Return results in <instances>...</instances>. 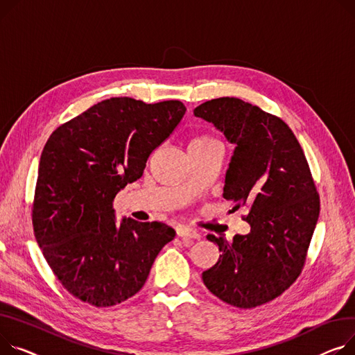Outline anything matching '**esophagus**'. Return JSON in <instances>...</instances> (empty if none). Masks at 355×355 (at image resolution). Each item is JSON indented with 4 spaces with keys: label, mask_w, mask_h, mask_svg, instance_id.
Returning a JSON list of instances; mask_svg holds the SVG:
<instances>
[{
    "label": "esophagus",
    "mask_w": 355,
    "mask_h": 355,
    "mask_svg": "<svg viewBox=\"0 0 355 355\" xmlns=\"http://www.w3.org/2000/svg\"><path fill=\"white\" fill-rule=\"evenodd\" d=\"M177 234L181 239H197V240L201 239V234L197 230H194L191 227H187V225H180L177 228Z\"/></svg>",
    "instance_id": "esophagus-1"
}]
</instances>
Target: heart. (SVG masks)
Listing matches in <instances>:
<instances>
[{
	"mask_svg": "<svg viewBox=\"0 0 355 355\" xmlns=\"http://www.w3.org/2000/svg\"><path fill=\"white\" fill-rule=\"evenodd\" d=\"M214 138H211L208 135H201V137H197L191 141L190 146H204V144H209V143H214Z\"/></svg>",
	"mask_w": 355,
	"mask_h": 355,
	"instance_id": "heart-1",
	"label": "heart"
}]
</instances>
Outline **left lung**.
<instances>
[{"label": "left lung", "mask_w": 355, "mask_h": 355, "mask_svg": "<svg viewBox=\"0 0 355 355\" xmlns=\"http://www.w3.org/2000/svg\"><path fill=\"white\" fill-rule=\"evenodd\" d=\"M194 115L234 144L223 197L248 205L250 232L232 243L208 234L221 255L202 272L205 287L224 302L252 309L284 293L300 275L320 214L309 164L290 127L240 98L207 101Z\"/></svg>", "instance_id": "1"}]
</instances>
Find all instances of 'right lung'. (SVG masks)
Wrapping results in <instances>:
<instances>
[{
  "label": "right lung",
  "instance_id": "1",
  "mask_svg": "<svg viewBox=\"0 0 355 355\" xmlns=\"http://www.w3.org/2000/svg\"><path fill=\"white\" fill-rule=\"evenodd\" d=\"M181 101L104 100L46 141L33 207L34 234L68 293L111 306L146 284L161 248L175 237L164 223L116 224L114 198L144 173L150 154L180 124Z\"/></svg>",
  "mask_w": 355,
  "mask_h": 355
}]
</instances>
